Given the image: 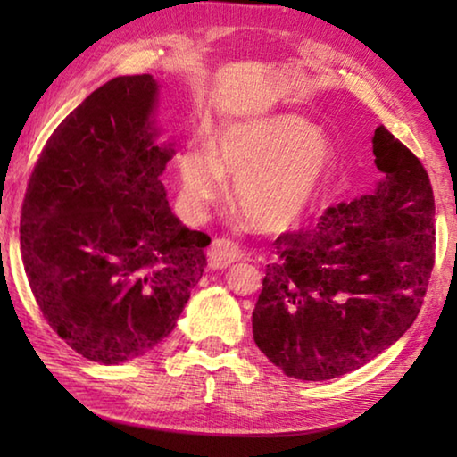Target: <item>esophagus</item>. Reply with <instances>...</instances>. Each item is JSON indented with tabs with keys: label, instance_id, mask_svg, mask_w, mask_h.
I'll return each mask as SVG.
<instances>
[{
	"label": "esophagus",
	"instance_id": "esophagus-1",
	"mask_svg": "<svg viewBox=\"0 0 457 457\" xmlns=\"http://www.w3.org/2000/svg\"><path fill=\"white\" fill-rule=\"evenodd\" d=\"M242 258H244V252L236 242H231V239H226V237L213 239V244L210 247V266L213 270L228 268L229 264H234V262Z\"/></svg>",
	"mask_w": 457,
	"mask_h": 457
}]
</instances>
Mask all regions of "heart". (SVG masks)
Instances as JSON below:
<instances>
[{"label": "heart", "instance_id": "b5f03b06", "mask_svg": "<svg viewBox=\"0 0 457 457\" xmlns=\"http://www.w3.org/2000/svg\"><path fill=\"white\" fill-rule=\"evenodd\" d=\"M330 161L328 138L294 114L237 122L221 130L212 153H183V197L201 212L226 193L231 177L245 218L260 229H284L312 204Z\"/></svg>", "mask_w": 457, "mask_h": 457}]
</instances>
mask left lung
<instances>
[{"mask_svg":"<svg viewBox=\"0 0 457 457\" xmlns=\"http://www.w3.org/2000/svg\"><path fill=\"white\" fill-rule=\"evenodd\" d=\"M381 181L314 228L276 239L252 314L253 340L286 375L324 381L359 369L420 314L436 262V204L421 161L385 127Z\"/></svg>","mask_w":457,"mask_h":457,"instance_id":"obj_1","label":"left lung"}]
</instances>
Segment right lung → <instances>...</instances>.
<instances>
[{"label": "right lung", "instance_id": "right-lung-1", "mask_svg": "<svg viewBox=\"0 0 457 457\" xmlns=\"http://www.w3.org/2000/svg\"><path fill=\"white\" fill-rule=\"evenodd\" d=\"M151 74L119 76L60 122L29 175L20 244L50 327L84 359L119 365L173 330L210 236L169 207Z\"/></svg>", "mask_w": 457, "mask_h": 457}]
</instances>
